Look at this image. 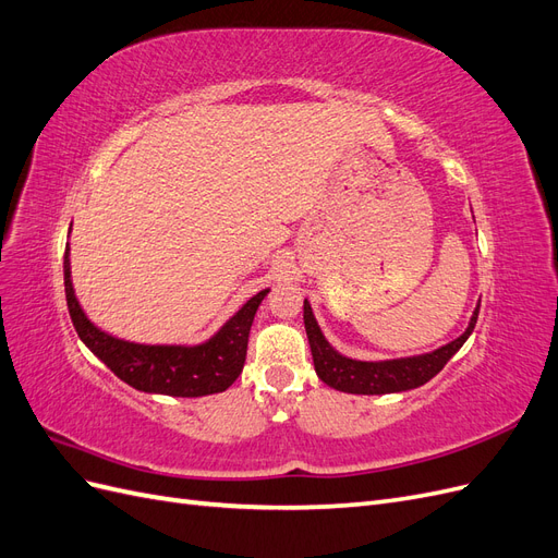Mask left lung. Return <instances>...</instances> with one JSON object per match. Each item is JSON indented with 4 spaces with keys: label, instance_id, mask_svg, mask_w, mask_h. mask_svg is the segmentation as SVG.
<instances>
[{
    "label": "left lung",
    "instance_id": "obj_1",
    "mask_svg": "<svg viewBox=\"0 0 558 558\" xmlns=\"http://www.w3.org/2000/svg\"><path fill=\"white\" fill-rule=\"evenodd\" d=\"M305 330L314 359V369L318 379L328 384L335 391L353 393V396H384V393H402L410 388L424 386L430 381L447 361L459 351L470 332L475 330L480 305L470 316V324L463 335L456 337L449 344L435 349L430 353H421V356L408 359H391V361H359L349 359L344 353L337 351L328 340L324 330H320L318 320L312 312L310 300H305Z\"/></svg>",
    "mask_w": 558,
    "mask_h": 558
}]
</instances>
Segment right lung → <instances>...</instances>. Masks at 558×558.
Instances as JSON below:
<instances>
[{
    "label": "right lung",
    "instance_id": "obj_1",
    "mask_svg": "<svg viewBox=\"0 0 558 558\" xmlns=\"http://www.w3.org/2000/svg\"><path fill=\"white\" fill-rule=\"evenodd\" d=\"M72 232V228H70ZM269 289L246 300L209 340L199 344H142L97 328L74 293L70 244L64 248V295L72 324L95 356L111 373L144 393L199 398L221 393L240 377L253 316Z\"/></svg>",
    "mask_w": 558,
    "mask_h": 558
}]
</instances>
